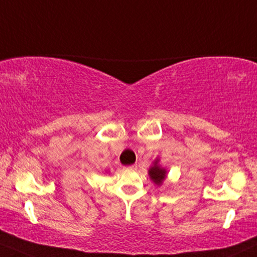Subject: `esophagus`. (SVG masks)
<instances>
[{"label":"esophagus","mask_w":257,"mask_h":257,"mask_svg":"<svg viewBox=\"0 0 257 257\" xmlns=\"http://www.w3.org/2000/svg\"><path fill=\"white\" fill-rule=\"evenodd\" d=\"M137 168H138V165H137V164H134V165H131V166H128V169H131V170H137Z\"/></svg>","instance_id":"obj_1"}]
</instances>
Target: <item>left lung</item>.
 Masks as SVG:
<instances>
[{
	"instance_id": "8db88e82",
	"label": "left lung",
	"mask_w": 257,
	"mask_h": 257,
	"mask_svg": "<svg viewBox=\"0 0 257 257\" xmlns=\"http://www.w3.org/2000/svg\"><path fill=\"white\" fill-rule=\"evenodd\" d=\"M148 172H150V177L152 178V181L157 184H162L163 181L166 177V171L160 168L158 164H157V162L154 164V166H152V168L150 169V171Z\"/></svg>"
}]
</instances>
